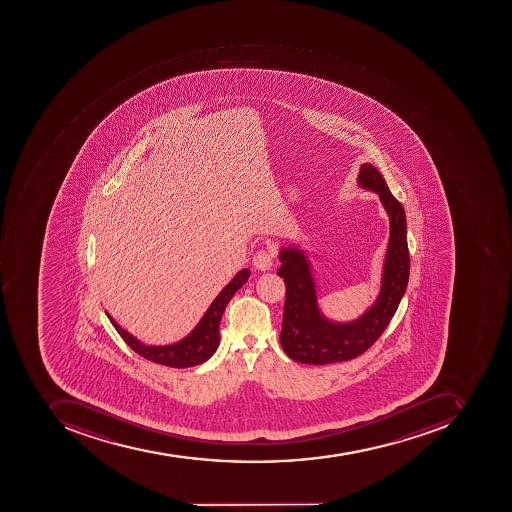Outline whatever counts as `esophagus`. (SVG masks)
I'll list each match as a JSON object with an SVG mask.
<instances>
[{
    "label": "esophagus",
    "instance_id": "1",
    "mask_svg": "<svg viewBox=\"0 0 512 512\" xmlns=\"http://www.w3.org/2000/svg\"><path fill=\"white\" fill-rule=\"evenodd\" d=\"M274 265V254L269 249H261L254 255V266L260 271H268Z\"/></svg>",
    "mask_w": 512,
    "mask_h": 512
}]
</instances>
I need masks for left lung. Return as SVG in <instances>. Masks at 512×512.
Listing matches in <instances>:
<instances>
[{
  "mask_svg": "<svg viewBox=\"0 0 512 512\" xmlns=\"http://www.w3.org/2000/svg\"><path fill=\"white\" fill-rule=\"evenodd\" d=\"M358 184L380 196L391 224L388 251L375 304L352 322H333L318 307L310 261L296 247H282L277 274L286 286L280 344L297 363L328 364L349 361L366 352L385 332L399 308L409 279V251L403 205L392 196L385 179L371 163H364Z\"/></svg>",
  "mask_w": 512,
  "mask_h": 512,
  "instance_id": "left-lung-1",
  "label": "left lung"
}]
</instances>
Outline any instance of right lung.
Instances as JSON below:
<instances>
[{"label":"right lung","instance_id":"right-lung-1","mask_svg":"<svg viewBox=\"0 0 512 512\" xmlns=\"http://www.w3.org/2000/svg\"><path fill=\"white\" fill-rule=\"evenodd\" d=\"M251 275L249 269H243L238 272L226 286L223 291L216 296L212 305L205 311L199 324L194 327L190 335L174 342L170 346H146L143 342L138 341L134 335L126 332L117 324V321L107 313V318L112 322L113 327L120 333L127 346L131 347L138 355L143 356L152 363L162 364L168 367H191L207 361L219 346V322L223 318L224 310L230 299L235 296L238 289L247 282Z\"/></svg>","mask_w":512,"mask_h":512}]
</instances>
